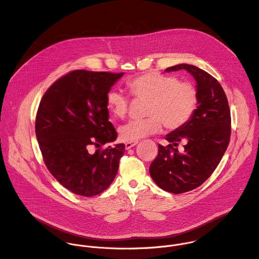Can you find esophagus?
I'll use <instances>...</instances> for the list:
<instances>
[{
	"mask_svg": "<svg viewBox=\"0 0 259 259\" xmlns=\"http://www.w3.org/2000/svg\"><path fill=\"white\" fill-rule=\"evenodd\" d=\"M137 143H138V141L126 142V143H125V146H126V149H127V150H129V149H132V147H133V146H135Z\"/></svg>",
	"mask_w": 259,
	"mask_h": 259,
	"instance_id": "1",
	"label": "esophagus"
}]
</instances>
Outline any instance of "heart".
I'll return each instance as SVG.
<instances>
[{
    "label": "heart",
    "mask_w": 259,
    "mask_h": 259,
    "mask_svg": "<svg viewBox=\"0 0 259 259\" xmlns=\"http://www.w3.org/2000/svg\"><path fill=\"white\" fill-rule=\"evenodd\" d=\"M130 93L137 98L147 99L143 119L130 120L120 127L123 141H138L162 128V122L170 130L186 125L193 117L198 105V92L189 83H180L176 77L150 72L136 77L127 83ZM108 110L117 118H124L129 100L121 91L112 89L106 93Z\"/></svg>",
    "instance_id": "heart-1"
}]
</instances>
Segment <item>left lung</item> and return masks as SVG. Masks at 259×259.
<instances>
[{
	"instance_id": "1",
	"label": "left lung",
	"mask_w": 259,
	"mask_h": 259,
	"mask_svg": "<svg viewBox=\"0 0 259 259\" xmlns=\"http://www.w3.org/2000/svg\"><path fill=\"white\" fill-rule=\"evenodd\" d=\"M187 70L196 81L198 105L191 120L168 133L172 144H159V154L150 166V174L162 190L182 194L199 188L223 159L231 138V113L228 98L218 81L205 70L180 63L165 71ZM181 140L187 143L179 154L172 145Z\"/></svg>"
}]
</instances>
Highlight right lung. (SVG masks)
I'll list each match as a JSON object with an SVG mask.
<instances>
[{
	"mask_svg": "<svg viewBox=\"0 0 259 259\" xmlns=\"http://www.w3.org/2000/svg\"><path fill=\"white\" fill-rule=\"evenodd\" d=\"M124 72L73 70L44 94L35 118V135L50 173L64 188L83 197L105 191L114 181L125 144L90 152L114 142L106 93Z\"/></svg>",
	"mask_w": 259,
	"mask_h": 259,
	"instance_id": "1",
	"label": "right lung"
}]
</instances>
